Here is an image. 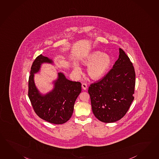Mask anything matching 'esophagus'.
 <instances>
[{
  "instance_id": "1",
  "label": "esophagus",
  "mask_w": 159,
  "mask_h": 159,
  "mask_svg": "<svg viewBox=\"0 0 159 159\" xmlns=\"http://www.w3.org/2000/svg\"><path fill=\"white\" fill-rule=\"evenodd\" d=\"M82 89H84V90H86L87 88H88V86H87V84H85V83H83L82 84Z\"/></svg>"
}]
</instances>
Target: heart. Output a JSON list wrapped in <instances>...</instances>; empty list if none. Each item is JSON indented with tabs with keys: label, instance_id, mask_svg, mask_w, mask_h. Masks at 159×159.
<instances>
[{
	"label": "heart",
	"instance_id": "obj_1",
	"mask_svg": "<svg viewBox=\"0 0 159 159\" xmlns=\"http://www.w3.org/2000/svg\"><path fill=\"white\" fill-rule=\"evenodd\" d=\"M81 62L88 67V74L93 80H98L103 77L110 68L111 64V56L102 52L96 51L89 54L81 60ZM74 72L81 73V67L76 63L73 64Z\"/></svg>",
	"mask_w": 159,
	"mask_h": 159
}]
</instances>
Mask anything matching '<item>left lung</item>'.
<instances>
[{"mask_svg": "<svg viewBox=\"0 0 159 159\" xmlns=\"http://www.w3.org/2000/svg\"><path fill=\"white\" fill-rule=\"evenodd\" d=\"M113 68L99 81L91 84L88 93L96 118L115 122L122 118L134 100L136 74L133 64L121 48Z\"/></svg>", "mask_w": 159, "mask_h": 159, "instance_id": "obj_1", "label": "left lung"}]
</instances>
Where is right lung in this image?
Listing matches in <instances>:
<instances>
[{
  "label": "right lung",
  "mask_w": 159,
  "mask_h": 159,
  "mask_svg": "<svg viewBox=\"0 0 159 159\" xmlns=\"http://www.w3.org/2000/svg\"><path fill=\"white\" fill-rule=\"evenodd\" d=\"M44 63L53 64V61L41 54L33 63L29 80V97L40 118L52 124H62L73 115L74 103L81 92V84L67 80L63 73L59 72L57 79L52 82V91L42 94L35 84L34 74L39 71L42 64Z\"/></svg>",
  "instance_id": "1"
}]
</instances>
